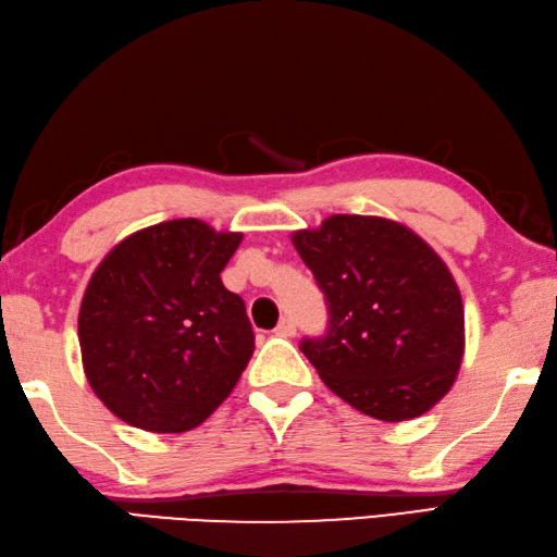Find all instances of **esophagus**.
Instances as JSON below:
<instances>
[{"label": "esophagus", "mask_w": 557, "mask_h": 557, "mask_svg": "<svg viewBox=\"0 0 557 557\" xmlns=\"http://www.w3.org/2000/svg\"><path fill=\"white\" fill-rule=\"evenodd\" d=\"M295 333H297V323L292 319H282L275 329V336H280V338H292Z\"/></svg>", "instance_id": "obj_1"}]
</instances>
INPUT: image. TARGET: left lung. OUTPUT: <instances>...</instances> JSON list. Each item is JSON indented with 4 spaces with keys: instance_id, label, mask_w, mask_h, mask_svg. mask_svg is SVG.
<instances>
[{
    "instance_id": "left-lung-1",
    "label": "left lung",
    "mask_w": 557,
    "mask_h": 557,
    "mask_svg": "<svg viewBox=\"0 0 557 557\" xmlns=\"http://www.w3.org/2000/svg\"><path fill=\"white\" fill-rule=\"evenodd\" d=\"M292 244L326 297V336L301 341L323 384L389 423L436 407L465 352L462 297L438 252L399 221L360 214H333Z\"/></svg>"
}]
</instances>
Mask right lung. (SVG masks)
I'll use <instances>...</instances> for the list:
<instances>
[{"label": "right lung", "mask_w": 557, "mask_h": 557, "mask_svg": "<svg viewBox=\"0 0 557 557\" xmlns=\"http://www.w3.org/2000/svg\"><path fill=\"white\" fill-rule=\"evenodd\" d=\"M244 240L199 219L140 228L89 277L77 338L89 387L128 426L182 433L221 407L256 350L221 270Z\"/></svg>", "instance_id": "1"}]
</instances>
